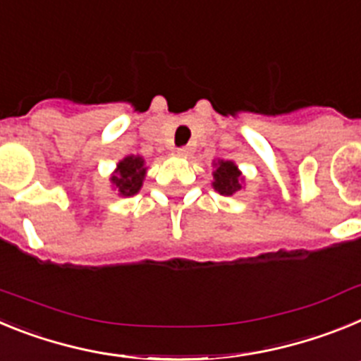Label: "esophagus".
Here are the masks:
<instances>
[{
    "instance_id": "esophagus-1",
    "label": "esophagus",
    "mask_w": 361,
    "mask_h": 361,
    "mask_svg": "<svg viewBox=\"0 0 361 361\" xmlns=\"http://www.w3.org/2000/svg\"><path fill=\"white\" fill-rule=\"evenodd\" d=\"M177 152H178V155H190L191 148H188V146H183V148H178Z\"/></svg>"
}]
</instances>
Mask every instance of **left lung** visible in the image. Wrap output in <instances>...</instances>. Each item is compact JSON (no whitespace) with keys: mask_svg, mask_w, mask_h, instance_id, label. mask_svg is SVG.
<instances>
[{"mask_svg":"<svg viewBox=\"0 0 361 361\" xmlns=\"http://www.w3.org/2000/svg\"><path fill=\"white\" fill-rule=\"evenodd\" d=\"M215 177V183L213 188L219 191L220 195H233L235 191L240 190V173H238L237 166L229 161H220L219 168L213 173Z\"/></svg>","mask_w":361,"mask_h":361,"instance_id":"left-lung-1","label":"left lung"}]
</instances>
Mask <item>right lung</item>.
<instances>
[{
    "instance_id": "1",
    "label": "right lung",
    "mask_w": 361,
    "mask_h": 361,
    "mask_svg": "<svg viewBox=\"0 0 361 361\" xmlns=\"http://www.w3.org/2000/svg\"><path fill=\"white\" fill-rule=\"evenodd\" d=\"M146 168L141 157H126L117 166L116 175L111 177V183L121 195L132 197L141 190L142 178H145Z\"/></svg>"
}]
</instances>
